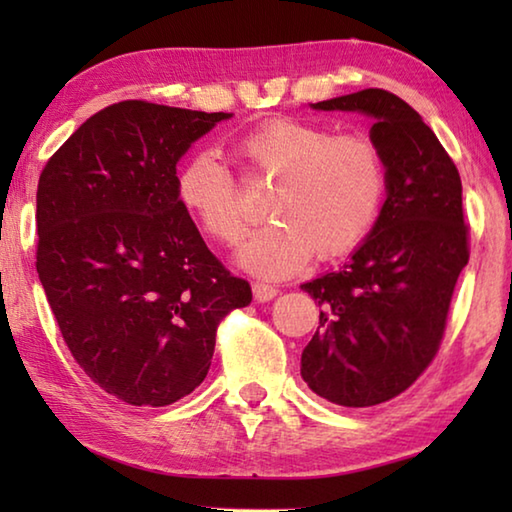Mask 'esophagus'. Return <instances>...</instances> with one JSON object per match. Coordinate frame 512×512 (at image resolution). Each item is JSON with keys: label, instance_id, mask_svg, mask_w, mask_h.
Listing matches in <instances>:
<instances>
[{"label": "esophagus", "instance_id": "1", "mask_svg": "<svg viewBox=\"0 0 512 512\" xmlns=\"http://www.w3.org/2000/svg\"><path fill=\"white\" fill-rule=\"evenodd\" d=\"M253 293H255V300L259 302H268L273 300L280 289L273 287V284H266V282H253Z\"/></svg>", "mask_w": 512, "mask_h": 512}]
</instances>
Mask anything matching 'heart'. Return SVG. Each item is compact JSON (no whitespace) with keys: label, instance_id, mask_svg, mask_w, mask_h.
<instances>
[{"label":"heart","instance_id":"obj_1","mask_svg":"<svg viewBox=\"0 0 512 512\" xmlns=\"http://www.w3.org/2000/svg\"><path fill=\"white\" fill-rule=\"evenodd\" d=\"M250 173L275 180L273 216L241 248V264L266 277L300 271L314 253L341 257L368 237L386 192L381 153L363 135H332L289 117L268 119L237 142ZM176 198L207 237L235 246L250 228L239 183L212 151L187 155L176 171Z\"/></svg>","mask_w":512,"mask_h":512}]
</instances>
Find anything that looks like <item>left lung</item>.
Wrapping results in <instances>:
<instances>
[{"instance_id": "obj_1", "label": "left lung", "mask_w": 512, "mask_h": 512, "mask_svg": "<svg viewBox=\"0 0 512 512\" xmlns=\"http://www.w3.org/2000/svg\"><path fill=\"white\" fill-rule=\"evenodd\" d=\"M372 117L386 167V201L341 271L302 284L323 311L300 375L341 406L404 393L436 357L458 275L470 259L463 187L454 160L397 94L368 88L314 103Z\"/></svg>"}]
</instances>
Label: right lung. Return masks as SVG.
<instances>
[{"mask_svg": "<svg viewBox=\"0 0 512 512\" xmlns=\"http://www.w3.org/2000/svg\"><path fill=\"white\" fill-rule=\"evenodd\" d=\"M230 112L119 101L51 155L36 268L76 363L133 406H167L210 370L216 327L248 307L176 198V164Z\"/></svg>", "mask_w": 512, "mask_h": 512, "instance_id": "right-lung-1", "label": "right lung"}]
</instances>
